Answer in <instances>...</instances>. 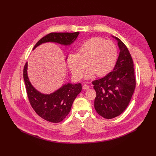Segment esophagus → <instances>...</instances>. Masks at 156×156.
<instances>
[{"label":"esophagus","mask_w":156,"mask_h":156,"mask_svg":"<svg viewBox=\"0 0 156 156\" xmlns=\"http://www.w3.org/2000/svg\"><path fill=\"white\" fill-rule=\"evenodd\" d=\"M83 90H89V89H90V86H89L88 85H87V84H84L83 86Z\"/></svg>","instance_id":"obj_1"}]
</instances>
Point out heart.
<instances>
[{"label":"heart","mask_w":156,"mask_h":156,"mask_svg":"<svg viewBox=\"0 0 156 156\" xmlns=\"http://www.w3.org/2000/svg\"><path fill=\"white\" fill-rule=\"evenodd\" d=\"M118 51L115 44L111 41H105L102 37H94L82 43L76 54L68 55L69 67L75 78H82L87 66L84 77L90 79L96 74L99 76L107 75L115 65Z\"/></svg>","instance_id":"heart-1"}]
</instances>
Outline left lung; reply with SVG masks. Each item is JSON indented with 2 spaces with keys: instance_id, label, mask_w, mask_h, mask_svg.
<instances>
[{
  "instance_id": "8db88e82",
  "label": "left lung",
  "mask_w": 156,
  "mask_h": 156,
  "mask_svg": "<svg viewBox=\"0 0 156 156\" xmlns=\"http://www.w3.org/2000/svg\"><path fill=\"white\" fill-rule=\"evenodd\" d=\"M119 56L112 72L92 82L96 93L94 108L102 117L111 119L126 108L136 86L133 62L125 44L118 37Z\"/></svg>"
}]
</instances>
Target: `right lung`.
<instances>
[{
  "instance_id": "1",
  "label": "right lung",
  "mask_w": 156,
  "mask_h": 156,
  "mask_svg": "<svg viewBox=\"0 0 156 156\" xmlns=\"http://www.w3.org/2000/svg\"><path fill=\"white\" fill-rule=\"evenodd\" d=\"M79 34V32L51 33L41 38L33 50L46 42H55L69 46L76 39ZM27 70L28 62L24 67L23 78L33 108L44 120L53 123L60 122L69 114L74 100L81 91V84L68 83L51 94H43L38 91L31 83Z\"/></svg>"
}]
</instances>
